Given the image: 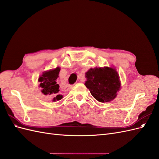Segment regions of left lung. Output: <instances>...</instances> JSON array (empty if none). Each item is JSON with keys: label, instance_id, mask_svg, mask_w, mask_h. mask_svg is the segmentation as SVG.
<instances>
[{"label": "left lung", "instance_id": "left-lung-1", "mask_svg": "<svg viewBox=\"0 0 159 159\" xmlns=\"http://www.w3.org/2000/svg\"><path fill=\"white\" fill-rule=\"evenodd\" d=\"M85 86L99 102H109L116 97L121 84L115 69L108 67L91 68L85 73Z\"/></svg>", "mask_w": 159, "mask_h": 159}]
</instances>
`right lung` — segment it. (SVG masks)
Masks as SVG:
<instances>
[{"mask_svg": "<svg viewBox=\"0 0 159 159\" xmlns=\"http://www.w3.org/2000/svg\"><path fill=\"white\" fill-rule=\"evenodd\" d=\"M60 71V68L57 67L54 70L45 71L38 79L42 93L48 96H55L54 101L60 100L62 98V95L57 94L60 86L56 82Z\"/></svg>", "mask_w": 159, "mask_h": 159, "instance_id": "1", "label": "right lung"}]
</instances>
